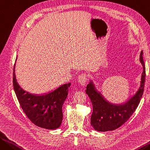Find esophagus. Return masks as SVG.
I'll list each match as a JSON object with an SVG mask.
<instances>
[{
    "label": "esophagus",
    "instance_id": "obj_1",
    "mask_svg": "<svg viewBox=\"0 0 150 150\" xmlns=\"http://www.w3.org/2000/svg\"><path fill=\"white\" fill-rule=\"evenodd\" d=\"M78 82L82 86H85L87 81V75L85 74H82L78 76Z\"/></svg>",
    "mask_w": 150,
    "mask_h": 150
}]
</instances>
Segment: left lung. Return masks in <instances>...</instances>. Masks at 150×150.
I'll use <instances>...</instances> for the list:
<instances>
[{"label": "left lung", "instance_id": "8db88e82", "mask_svg": "<svg viewBox=\"0 0 150 150\" xmlns=\"http://www.w3.org/2000/svg\"><path fill=\"white\" fill-rule=\"evenodd\" d=\"M139 61L143 66L140 86L134 96L122 104H113L107 101L100 92L96 89L92 81L87 85L86 92L89 96L93 106L91 125L95 130L108 132L114 130L122 126L136 111L144 93L146 67L143 60V51H141Z\"/></svg>", "mask_w": 150, "mask_h": 150}]
</instances>
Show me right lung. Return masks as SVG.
Here are the masks:
<instances>
[{"instance_id":"obj_1","label":"right lung","mask_w":150,"mask_h":150,"mask_svg":"<svg viewBox=\"0 0 150 150\" xmlns=\"http://www.w3.org/2000/svg\"><path fill=\"white\" fill-rule=\"evenodd\" d=\"M13 70V86L17 99L26 116L34 124L48 129L60 126L63 118L62 105L68 96L71 84H63L54 91L43 95L26 92L17 82Z\"/></svg>"}]
</instances>
